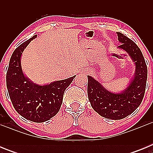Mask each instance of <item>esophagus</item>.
<instances>
[{"mask_svg":"<svg viewBox=\"0 0 153 153\" xmlns=\"http://www.w3.org/2000/svg\"><path fill=\"white\" fill-rule=\"evenodd\" d=\"M84 73L85 74H88V73H90V70H85Z\"/></svg>","mask_w":153,"mask_h":153,"instance_id":"esophagus-1","label":"esophagus"}]
</instances>
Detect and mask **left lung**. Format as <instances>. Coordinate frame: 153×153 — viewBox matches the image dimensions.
Instances as JSON below:
<instances>
[{
    "instance_id": "1",
    "label": "left lung",
    "mask_w": 153,
    "mask_h": 153,
    "mask_svg": "<svg viewBox=\"0 0 153 153\" xmlns=\"http://www.w3.org/2000/svg\"><path fill=\"white\" fill-rule=\"evenodd\" d=\"M120 49L129 54L135 64V74L129 85L120 93L106 90L90 76L88 77L87 93L91 106L101 117L113 120H122L139 107L145 94L147 67L140 49L126 36L117 32Z\"/></svg>"
}]
</instances>
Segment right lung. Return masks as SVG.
<instances>
[{"label": "right lung", "instance_id": "obj_1", "mask_svg": "<svg viewBox=\"0 0 153 153\" xmlns=\"http://www.w3.org/2000/svg\"><path fill=\"white\" fill-rule=\"evenodd\" d=\"M34 35L17 47L12 53L6 76L7 88L13 107L26 120L35 123L50 120L59 112L65 90L76 76L68 79L39 85L33 83L23 73L21 56Z\"/></svg>", "mask_w": 153, "mask_h": 153}]
</instances>
